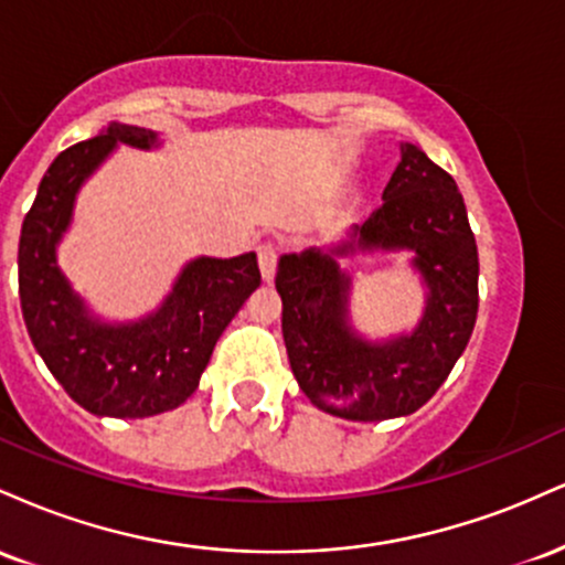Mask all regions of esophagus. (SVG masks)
<instances>
[{"label": "esophagus", "instance_id": "1", "mask_svg": "<svg viewBox=\"0 0 565 565\" xmlns=\"http://www.w3.org/2000/svg\"><path fill=\"white\" fill-rule=\"evenodd\" d=\"M257 263H260L265 281H274L278 268V246L274 242H263L257 246Z\"/></svg>", "mask_w": 565, "mask_h": 565}]
</instances>
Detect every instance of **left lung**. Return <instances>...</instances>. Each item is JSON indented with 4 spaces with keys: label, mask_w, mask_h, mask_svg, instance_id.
Wrapping results in <instances>:
<instances>
[{
    "label": "left lung",
    "mask_w": 565,
    "mask_h": 565,
    "mask_svg": "<svg viewBox=\"0 0 565 565\" xmlns=\"http://www.w3.org/2000/svg\"><path fill=\"white\" fill-rule=\"evenodd\" d=\"M353 231L361 249H414L430 287L425 319L382 345L359 340L345 321L348 276L332 255L308 249L278 263L281 332L291 372L316 406L380 423L417 412L462 355L478 316V246L454 178L414 146H404L382 204Z\"/></svg>",
    "instance_id": "1"
}]
</instances>
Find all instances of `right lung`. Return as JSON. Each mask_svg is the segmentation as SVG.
<instances>
[{
    "instance_id": "1",
    "label": "right lung",
    "mask_w": 565,
    "mask_h": 565,
    "mask_svg": "<svg viewBox=\"0 0 565 565\" xmlns=\"http://www.w3.org/2000/svg\"><path fill=\"white\" fill-rule=\"evenodd\" d=\"M119 142L157 146V132L111 125L93 140L57 153L39 183L21 228L18 291L31 342L63 391L97 417H151L170 412L199 387L215 342L260 287L257 255L199 257L183 270L159 313L127 327H103L84 310L55 265L82 180Z\"/></svg>"
}]
</instances>
